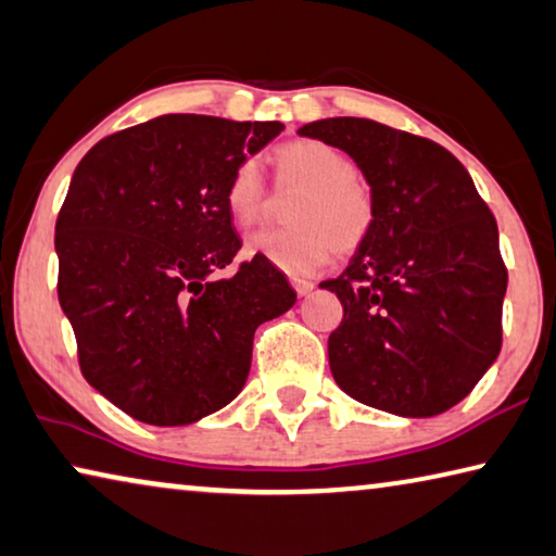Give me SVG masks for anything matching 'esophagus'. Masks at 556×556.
Wrapping results in <instances>:
<instances>
[{"mask_svg": "<svg viewBox=\"0 0 556 556\" xmlns=\"http://www.w3.org/2000/svg\"><path fill=\"white\" fill-rule=\"evenodd\" d=\"M292 281V287H294V292L299 294V296H306L314 289V281L312 279H304V277H292L289 279Z\"/></svg>", "mask_w": 556, "mask_h": 556, "instance_id": "esophagus-1", "label": "esophagus"}]
</instances>
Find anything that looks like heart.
Wrapping results in <instances>:
<instances>
[{
  "instance_id": "obj_1",
  "label": "heart",
  "mask_w": 556,
  "mask_h": 556,
  "mask_svg": "<svg viewBox=\"0 0 556 556\" xmlns=\"http://www.w3.org/2000/svg\"><path fill=\"white\" fill-rule=\"evenodd\" d=\"M281 190H299L289 207L292 225L247 237V254L275 264L289 275H309L333 254L349 257L368 242L376 227V195L356 165L337 146L296 138L271 153ZM235 225H257L269 207V190L260 165L242 161L225 188Z\"/></svg>"
}]
</instances>
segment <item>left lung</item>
I'll use <instances>...</instances> for the list:
<instances>
[{"label":"left lung","instance_id":"left-lung-1","mask_svg":"<svg viewBox=\"0 0 556 556\" xmlns=\"http://www.w3.org/2000/svg\"><path fill=\"white\" fill-rule=\"evenodd\" d=\"M299 136L354 157L376 195V227L337 279L333 381L358 403L438 416L468 395L502 346L507 267L497 223L470 173L433 140L368 118L306 123Z\"/></svg>","mask_w":556,"mask_h":556}]
</instances>
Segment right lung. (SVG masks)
<instances>
[{"label":"right lung","mask_w":556,"mask_h":556,"mask_svg":"<svg viewBox=\"0 0 556 556\" xmlns=\"http://www.w3.org/2000/svg\"><path fill=\"white\" fill-rule=\"evenodd\" d=\"M279 121L170 113L96 143L56 219L59 304L88 383L130 418L188 426L230 403L257 326L296 292L254 257L215 279L242 240L225 205L235 167Z\"/></svg>","instance_id":"right-lung-1"}]
</instances>
